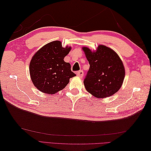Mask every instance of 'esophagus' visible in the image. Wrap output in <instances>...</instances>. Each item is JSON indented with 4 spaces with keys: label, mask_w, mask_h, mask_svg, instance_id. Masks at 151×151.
Returning <instances> with one entry per match:
<instances>
[{
    "label": "esophagus",
    "mask_w": 151,
    "mask_h": 151,
    "mask_svg": "<svg viewBox=\"0 0 151 151\" xmlns=\"http://www.w3.org/2000/svg\"><path fill=\"white\" fill-rule=\"evenodd\" d=\"M76 75L79 77H82L83 75H84V72H83V70H79V71L76 72Z\"/></svg>",
    "instance_id": "1"
}]
</instances>
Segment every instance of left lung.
I'll return each instance as SVG.
<instances>
[{"mask_svg":"<svg viewBox=\"0 0 151 151\" xmlns=\"http://www.w3.org/2000/svg\"><path fill=\"white\" fill-rule=\"evenodd\" d=\"M89 69L84 81L86 89L95 97L113 95L121 87L125 70L123 63L114 50L99 45L96 51L83 47Z\"/></svg>","mask_w":151,"mask_h":151,"instance_id":"left-lung-1","label":"left lung"}]
</instances>
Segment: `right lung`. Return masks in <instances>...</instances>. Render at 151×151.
I'll return each instance as SVG.
<instances>
[{
	"label": "right lung",
	"mask_w": 151,
	"mask_h": 151,
	"mask_svg": "<svg viewBox=\"0 0 151 151\" xmlns=\"http://www.w3.org/2000/svg\"><path fill=\"white\" fill-rule=\"evenodd\" d=\"M70 47L63 48L60 41L44 45L32 58L29 70L34 85L41 92L55 94L62 90L76 75L70 70L69 63L64 62Z\"/></svg>",
	"instance_id": "1"
}]
</instances>
